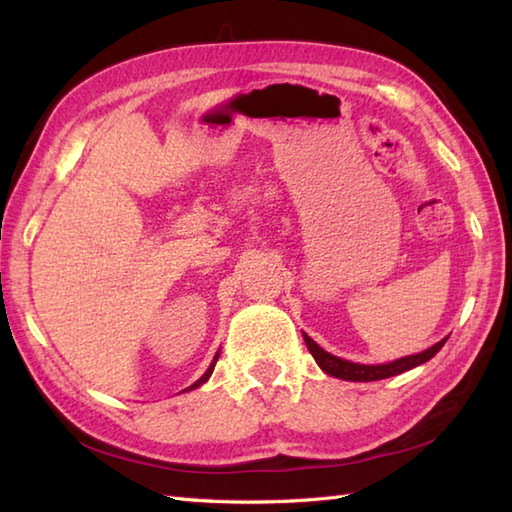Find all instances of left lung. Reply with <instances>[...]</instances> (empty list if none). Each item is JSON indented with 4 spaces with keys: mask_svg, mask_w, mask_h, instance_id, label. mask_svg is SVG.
<instances>
[{
    "mask_svg": "<svg viewBox=\"0 0 512 512\" xmlns=\"http://www.w3.org/2000/svg\"><path fill=\"white\" fill-rule=\"evenodd\" d=\"M447 339H449V336H447ZM447 339L438 341L436 345H431L429 350H424L420 354L398 358V361H391V363H385V365H361V363L343 361V358L325 352L323 347L314 343L308 334H303V341H306L310 354L314 356V361H317V365L323 369L325 374H330L334 378H341V380H356V383H369V380H383V378H389V376H398L402 372H409V369L431 361V358L442 350V345L447 343Z\"/></svg>",
    "mask_w": 512,
    "mask_h": 512,
    "instance_id": "8db88e82",
    "label": "left lung"
}]
</instances>
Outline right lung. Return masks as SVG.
Here are the masks:
<instances>
[{
    "mask_svg": "<svg viewBox=\"0 0 512 512\" xmlns=\"http://www.w3.org/2000/svg\"><path fill=\"white\" fill-rule=\"evenodd\" d=\"M217 356H220V354H215V358H213V363L209 365V369H206V372L202 374V378L200 380H195V383L189 387V389H195V387H200L202 383H206V380H209L211 378V374H213V367H215V363H217Z\"/></svg>",
    "mask_w": 512,
    "mask_h": 512,
    "instance_id": "add662e5",
    "label": "right lung"
}]
</instances>
